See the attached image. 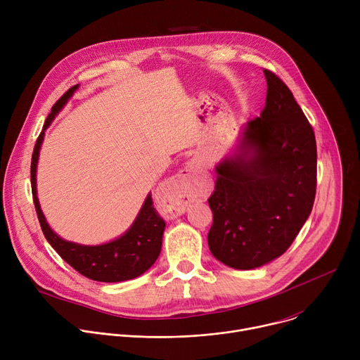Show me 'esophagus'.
Returning <instances> with one entry per match:
<instances>
[{
    "mask_svg": "<svg viewBox=\"0 0 360 360\" xmlns=\"http://www.w3.org/2000/svg\"><path fill=\"white\" fill-rule=\"evenodd\" d=\"M198 179V167L195 164H191L185 167L174 179H172V186L178 192V199L171 205V215L178 217L182 215L186 211V205L192 196L193 185Z\"/></svg>",
    "mask_w": 360,
    "mask_h": 360,
    "instance_id": "obj_1",
    "label": "esophagus"
}]
</instances>
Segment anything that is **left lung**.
Here are the masks:
<instances>
[{
    "label": "left lung",
    "instance_id": "obj_1",
    "mask_svg": "<svg viewBox=\"0 0 360 360\" xmlns=\"http://www.w3.org/2000/svg\"><path fill=\"white\" fill-rule=\"evenodd\" d=\"M268 92L261 117L246 122L236 150L215 168L208 202V245L233 269L279 258L309 218L316 193L315 132L290 89L264 70Z\"/></svg>",
    "mask_w": 360,
    "mask_h": 360
}]
</instances>
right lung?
<instances>
[{
	"instance_id": "right-lung-1",
	"label": "right lung",
	"mask_w": 360,
	"mask_h": 360,
	"mask_svg": "<svg viewBox=\"0 0 360 360\" xmlns=\"http://www.w3.org/2000/svg\"><path fill=\"white\" fill-rule=\"evenodd\" d=\"M79 85L71 86L54 104L48 115L42 132L39 134L31 160V188L35 211L44 236L61 258L77 272L98 282H122L138 278L146 272L161 253L165 222L153 208L150 193H148L142 208L129 226L120 238L102 245H79L58 236L49 228L37 196V164L45 129L65 107Z\"/></svg>"
}]
</instances>
